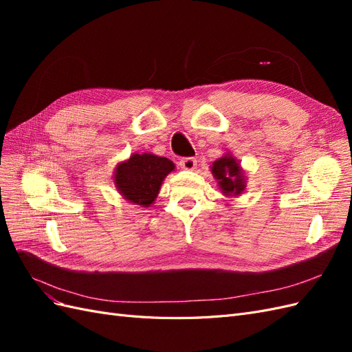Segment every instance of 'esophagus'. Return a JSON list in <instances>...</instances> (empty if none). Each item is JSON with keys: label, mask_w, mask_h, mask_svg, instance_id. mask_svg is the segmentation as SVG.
Masks as SVG:
<instances>
[{"label": "esophagus", "mask_w": 352, "mask_h": 352, "mask_svg": "<svg viewBox=\"0 0 352 352\" xmlns=\"http://www.w3.org/2000/svg\"><path fill=\"white\" fill-rule=\"evenodd\" d=\"M179 166L182 167L184 170H194L197 167V160L192 158V157H186V158H182L179 162Z\"/></svg>", "instance_id": "34e87169"}]
</instances>
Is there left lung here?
Listing matches in <instances>:
<instances>
[{
	"mask_svg": "<svg viewBox=\"0 0 352 352\" xmlns=\"http://www.w3.org/2000/svg\"><path fill=\"white\" fill-rule=\"evenodd\" d=\"M211 173L217 179L219 188L226 197H236L243 192L245 175L235 157L226 154L216 160L211 166Z\"/></svg>",
	"mask_w": 352,
	"mask_h": 352,
	"instance_id": "8db88e82",
	"label": "left lung"
}]
</instances>
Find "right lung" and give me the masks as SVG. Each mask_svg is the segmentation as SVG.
Wrapping results in <instances>:
<instances>
[{
	"label": "right lung",
	"mask_w": 352,
	"mask_h": 352,
	"mask_svg": "<svg viewBox=\"0 0 352 352\" xmlns=\"http://www.w3.org/2000/svg\"><path fill=\"white\" fill-rule=\"evenodd\" d=\"M173 170V162L166 157L132 154L129 160L117 164L114 184L124 199L146 208L155 201L164 177Z\"/></svg>",
	"instance_id": "add662e5"
}]
</instances>
